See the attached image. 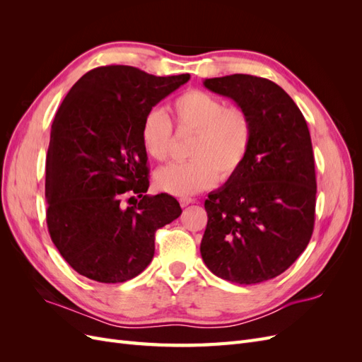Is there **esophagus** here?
<instances>
[{
	"instance_id": "obj_1",
	"label": "esophagus",
	"mask_w": 362,
	"mask_h": 362,
	"mask_svg": "<svg viewBox=\"0 0 362 362\" xmlns=\"http://www.w3.org/2000/svg\"><path fill=\"white\" fill-rule=\"evenodd\" d=\"M194 201L192 199V198H181L180 199V204H181V206H187V205H190V204H193Z\"/></svg>"
}]
</instances>
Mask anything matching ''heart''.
Returning a JSON list of instances; mask_svg holds the SVG:
<instances>
[{"label":"heart","mask_w":362,"mask_h":362,"mask_svg":"<svg viewBox=\"0 0 362 362\" xmlns=\"http://www.w3.org/2000/svg\"><path fill=\"white\" fill-rule=\"evenodd\" d=\"M178 133H190L187 163L170 164L154 175L157 189L173 196H192L233 178L243 166L254 140V122L240 107H226L217 96L193 89L173 101ZM145 151L157 161L172 154V124L158 108L149 110L140 128Z\"/></svg>","instance_id":"1"}]
</instances>
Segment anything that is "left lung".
I'll use <instances>...</instances> for the list:
<instances>
[{
	"mask_svg": "<svg viewBox=\"0 0 362 362\" xmlns=\"http://www.w3.org/2000/svg\"><path fill=\"white\" fill-rule=\"evenodd\" d=\"M254 122L246 161L205 201L202 259L216 276L258 284L286 272L308 246L315 216V166L308 125L287 92L234 74L204 81Z\"/></svg>",
	"mask_w": 362,
	"mask_h": 362,
	"instance_id": "obj_1",
	"label": "left lung"
}]
</instances>
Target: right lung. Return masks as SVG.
I'll return each instance as SVG.
<instances>
[{
  "mask_svg": "<svg viewBox=\"0 0 362 362\" xmlns=\"http://www.w3.org/2000/svg\"><path fill=\"white\" fill-rule=\"evenodd\" d=\"M189 80L112 64L84 74L63 100L47 154V223L80 275L104 284L133 279L154 257L157 229L182 213L168 193L144 194L149 169L140 128L152 107ZM133 194L141 201L124 206Z\"/></svg>",
  "mask_w": 362,
  "mask_h": 362,
  "instance_id": "right-lung-1",
  "label": "right lung"
}]
</instances>
